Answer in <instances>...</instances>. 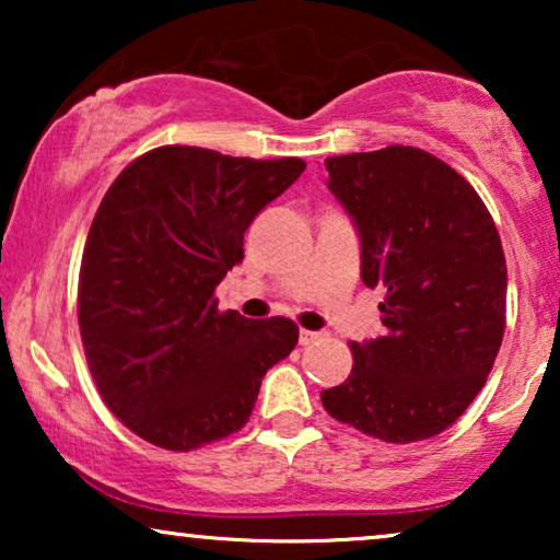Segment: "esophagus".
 <instances>
[{"label": "esophagus", "mask_w": 560, "mask_h": 560, "mask_svg": "<svg viewBox=\"0 0 560 560\" xmlns=\"http://www.w3.org/2000/svg\"><path fill=\"white\" fill-rule=\"evenodd\" d=\"M318 336H320V334H316V331H305V328H303L301 336H298V341H301V347H311V343L316 341Z\"/></svg>", "instance_id": "obj_1"}]
</instances>
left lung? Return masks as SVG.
Here are the masks:
<instances>
[{"instance_id": "obj_1", "label": "left lung", "mask_w": 560, "mask_h": 560, "mask_svg": "<svg viewBox=\"0 0 560 560\" xmlns=\"http://www.w3.org/2000/svg\"><path fill=\"white\" fill-rule=\"evenodd\" d=\"M326 171L362 244V282L385 288L387 331L351 343V374L320 402L380 441H425L469 408L500 351V234L469 180L425 150L326 158Z\"/></svg>"}]
</instances>
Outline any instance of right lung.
<instances>
[{"label": "right lung", "instance_id": "add662e5", "mask_svg": "<svg viewBox=\"0 0 560 560\" xmlns=\"http://www.w3.org/2000/svg\"><path fill=\"white\" fill-rule=\"evenodd\" d=\"M305 171L301 158L252 160L167 144L106 190L79 275L89 370L109 410L167 451L240 431L262 377L298 326L219 311L213 290L244 259V232Z\"/></svg>", "mask_w": 560, "mask_h": 560}]
</instances>
